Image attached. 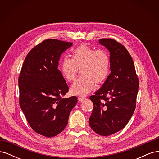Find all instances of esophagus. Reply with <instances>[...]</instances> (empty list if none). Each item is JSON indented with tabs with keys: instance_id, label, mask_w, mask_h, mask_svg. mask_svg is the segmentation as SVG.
<instances>
[{
	"instance_id": "34e87169",
	"label": "esophagus",
	"mask_w": 159,
	"mask_h": 159,
	"mask_svg": "<svg viewBox=\"0 0 159 159\" xmlns=\"http://www.w3.org/2000/svg\"><path fill=\"white\" fill-rule=\"evenodd\" d=\"M85 99V98H81V97L78 98V100L80 101V102H83V101H84Z\"/></svg>"
}]
</instances>
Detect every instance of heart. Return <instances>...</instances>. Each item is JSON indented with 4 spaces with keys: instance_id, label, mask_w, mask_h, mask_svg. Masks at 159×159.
Returning <instances> with one entry per match:
<instances>
[{
    "instance_id": "heart-1",
    "label": "heart",
    "mask_w": 159,
    "mask_h": 159,
    "mask_svg": "<svg viewBox=\"0 0 159 159\" xmlns=\"http://www.w3.org/2000/svg\"><path fill=\"white\" fill-rule=\"evenodd\" d=\"M71 59L61 60L60 70L63 78L73 81L78 70L82 75L72 84L70 91L73 95L85 96L94 88L106 80L110 71V57L104 50H96L86 44H81L72 52Z\"/></svg>"
}]
</instances>
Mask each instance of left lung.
<instances>
[{
  "mask_svg": "<svg viewBox=\"0 0 159 159\" xmlns=\"http://www.w3.org/2000/svg\"><path fill=\"white\" fill-rule=\"evenodd\" d=\"M99 44L110 53L111 74L95 95L89 97L93 109L89 125L102 136H109L126 126L134 111L139 79L131 55L122 44L111 38Z\"/></svg>",
  "mask_w": 159,
  "mask_h": 159,
  "instance_id": "8db88e82",
  "label": "left lung"
}]
</instances>
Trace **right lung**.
Returning a JSON list of instances; mask_svg holds the SVG:
<instances>
[{
	"label": "right lung",
	"mask_w": 159,
	"mask_h": 159,
	"mask_svg": "<svg viewBox=\"0 0 159 159\" xmlns=\"http://www.w3.org/2000/svg\"><path fill=\"white\" fill-rule=\"evenodd\" d=\"M71 42L45 40L27 54L18 78L19 103L31 128L46 137L65 129L75 96L62 98L69 88L57 69L60 57Z\"/></svg>",
	"instance_id": "add662e5"
}]
</instances>
